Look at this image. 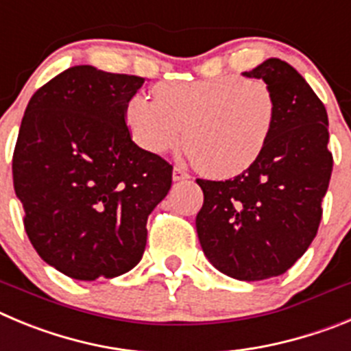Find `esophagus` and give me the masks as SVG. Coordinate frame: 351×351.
Segmentation results:
<instances>
[{"instance_id": "1", "label": "esophagus", "mask_w": 351, "mask_h": 351, "mask_svg": "<svg viewBox=\"0 0 351 351\" xmlns=\"http://www.w3.org/2000/svg\"><path fill=\"white\" fill-rule=\"evenodd\" d=\"M185 178H189V173L183 168H180V166H176V168L173 169V180L178 182V180H185Z\"/></svg>"}]
</instances>
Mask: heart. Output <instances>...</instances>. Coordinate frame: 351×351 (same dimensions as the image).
I'll return each mask as SVG.
<instances>
[{
  "label": "heart",
  "mask_w": 351,
  "mask_h": 351,
  "mask_svg": "<svg viewBox=\"0 0 351 351\" xmlns=\"http://www.w3.org/2000/svg\"><path fill=\"white\" fill-rule=\"evenodd\" d=\"M274 117L269 87L239 75L160 84L156 101L134 94L125 105V124L143 150L160 156L185 138L195 168L215 178L250 168L266 148Z\"/></svg>",
  "instance_id": "1"
}]
</instances>
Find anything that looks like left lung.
<instances>
[{
  "instance_id": "left-lung-1",
  "label": "left lung",
  "mask_w": 351,
  "mask_h": 351,
  "mask_svg": "<svg viewBox=\"0 0 351 351\" xmlns=\"http://www.w3.org/2000/svg\"><path fill=\"white\" fill-rule=\"evenodd\" d=\"M243 75L261 78L273 93V131L241 175L226 182L197 178L204 203L195 229L220 273L258 282L289 271L317 236L332 154L327 110L298 69L271 58Z\"/></svg>"
}]
</instances>
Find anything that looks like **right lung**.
Masks as SVG:
<instances>
[{"mask_svg": "<svg viewBox=\"0 0 351 351\" xmlns=\"http://www.w3.org/2000/svg\"><path fill=\"white\" fill-rule=\"evenodd\" d=\"M145 78L73 66L33 94L12 173L38 255L82 282L141 261L147 219L171 189L173 166L138 147L125 105Z\"/></svg>", "mask_w": 351, "mask_h": 351, "instance_id": "1", "label": "right lung"}]
</instances>
